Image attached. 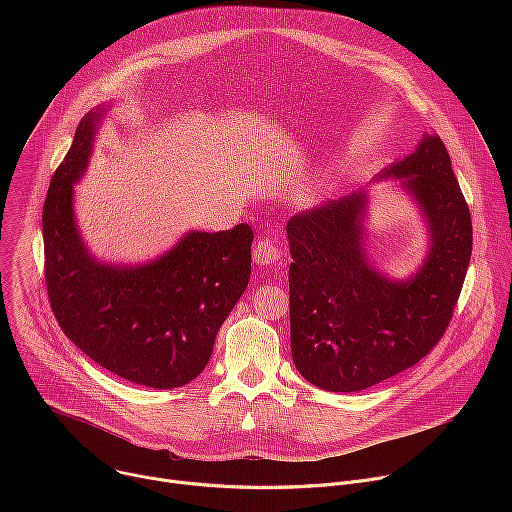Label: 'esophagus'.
<instances>
[{"instance_id": "1", "label": "esophagus", "mask_w": 512, "mask_h": 512, "mask_svg": "<svg viewBox=\"0 0 512 512\" xmlns=\"http://www.w3.org/2000/svg\"><path fill=\"white\" fill-rule=\"evenodd\" d=\"M281 257V249L267 237L259 239L253 247V261L257 265H271Z\"/></svg>"}]
</instances>
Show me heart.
Returning a JSON list of instances; mask_svg holds the SVG:
<instances>
[{
    "label": "heart",
    "mask_w": 512,
    "mask_h": 512,
    "mask_svg": "<svg viewBox=\"0 0 512 512\" xmlns=\"http://www.w3.org/2000/svg\"><path fill=\"white\" fill-rule=\"evenodd\" d=\"M330 176L332 172L328 168H322L300 192V198L306 200V202H312L316 198H320L326 190H328V184H330Z\"/></svg>",
    "instance_id": "b5f03b06"
}]
</instances>
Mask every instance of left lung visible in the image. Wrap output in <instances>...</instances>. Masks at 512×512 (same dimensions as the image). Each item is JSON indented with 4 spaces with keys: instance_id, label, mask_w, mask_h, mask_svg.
<instances>
[{
    "instance_id": "obj_1",
    "label": "left lung",
    "mask_w": 512,
    "mask_h": 512,
    "mask_svg": "<svg viewBox=\"0 0 512 512\" xmlns=\"http://www.w3.org/2000/svg\"><path fill=\"white\" fill-rule=\"evenodd\" d=\"M379 182L413 202L425 229V255L407 277H391L371 255L373 186L285 227L291 358L330 393L369 389L417 364L444 336L472 255L470 210L435 133L371 184Z\"/></svg>"
}]
</instances>
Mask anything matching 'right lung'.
Here are the masks:
<instances>
[{"label":"right lung","instance_id":"add662e5","mask_svg":"<svg viewBox=\"0 0 512 512\" xmlns=\"http://www.w3.org/2000/svg\"><path fill=\"white\" fill-rule=\"evenodd\" d=\"M113 105L89 111L58 166L42 212L46 285L62 332L103 369L152 389L194 381L251 277L249 225L188 231L143 263L99 259L81 233L75 184Z\"/></svg>","mask_w":512,"mask_h":512}]
</instances>
